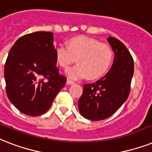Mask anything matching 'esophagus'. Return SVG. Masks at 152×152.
Listing matches in <instances>:
<instances>
[{
    "mask_svg": "<svg viewBox=\"0 0 152 152\" xmlns=\"http://www.w3.org/2000/svg\"><path fill=\"white\" fill-rule=\"evenodd\" d=\"M66 84H67V85H73V84H75V82H73V81H71V80L70 79H67Z\"/></svg>",
    "mask_w": 152,
    "mask_h": 152,
    "instance_id": "obj_1",
    "label": "esophagus"
}]
</instances>
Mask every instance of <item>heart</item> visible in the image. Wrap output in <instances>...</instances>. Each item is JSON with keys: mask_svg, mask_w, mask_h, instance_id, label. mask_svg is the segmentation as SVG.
<instances>
[{"mask_svg": "<svg viewBox=\"0 0 152 152\" xmlns=\"http://www.w3.org/2000/svg\"><path fill=\"white\" fill-rule=\"evenodd\" d=\"M57 64L62 68H67L77 59V64L66 70L71 79L86 77L97 79L104 76L112 64L114 53L107 44L86 36L73 37L68 45H59L55 50Z\"/></svg>", "mask_w": 152, "mask_h": 152, "instance_id": "heart-1", "label": "heart"}]
</instances>
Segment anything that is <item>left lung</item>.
<instances>
[{
  "label": "left lung",
  "instance_id": "8db88e82",
  "mask_svg": "<svg viewBox=\"0 0 152 152\" xmlns=\"http://www.w3.org/2000/svg\"><path fill=\"white\" fill-rule=\"evenodd\" d=\"M114 63L108 72L94 83L86 84L78 100L80 114L87 119L99 121L110 117L126 101L130 92L133 59L126 45L115 37H108Z\"/></svg>",
  "mask_w": 152,
  "mask_h": 152
}]
</instances>
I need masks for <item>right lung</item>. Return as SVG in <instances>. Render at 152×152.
<instances>
[{
  "label": "right lung",
  "instance_id": "1",
  "mask_svg": "<svg viewBox=\"0 0 152 152\" xmlns=\"http://www.w3.org/2000/svg\"><path fill=\"white\" fill-rule=\"evenodd\" d=\"M52 32L28 34L17 40L4 65L6 93L26 115L45 113L66 82L56 66Z\"/></svg>",
  "mask_w": 152,
  "mask_h": 152
}]
</instances>
